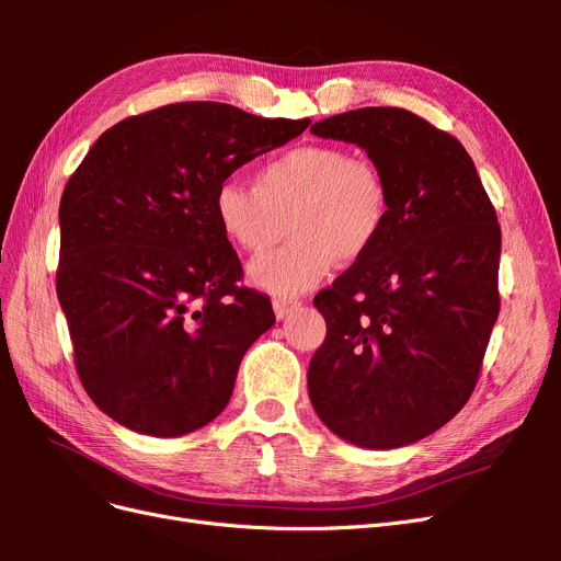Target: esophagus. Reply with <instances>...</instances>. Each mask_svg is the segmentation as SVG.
I'll use <instances>...</instances> for the list:
<instances>
[{"label":"esophagus","instance_id":"34e87169","mask_svg":"<svg viewBox=\"0 0 561 561\" xmlns=\"http://www.w3.org/2000/svg\"><path fill=\"white\" fill-rule=\"evenodd\" d=\"M299 299H295V297H276L274 299V311H276V318L278 320H283V318H287L290 316L297 307H299Z\"/></svg>","mask_w":561,"mask_h":561}]
</instances>
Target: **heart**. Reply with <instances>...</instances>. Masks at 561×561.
I'll use <instances>...</instances> for the list:
<instances>
[{
  "mask_svg": "<svg viewBox=\"0 0 561 561\" xmlns=\"http://www.w3.org/2000/svg\"><path fill=\"white\" fill-rule=\"evenodd\" d=\"M225 239L252 260L266 257L290 229L293 243L254 262V285L276 295L316 287L334 268L365 260L390 215L379 168L339 145H299L268 159L254 184L225 180L213 198Z\"/></svg>",
  "mask_w": 561,
  "mask_h": 561,
  "instance_id": "obj_1",
  "label": "heart"
}]
</instances>
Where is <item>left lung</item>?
<instances>
[{
  "instance_id": "obj_1",
  "label": "left lung",
  "mask_w": 561,
  "mask_h": 561,
  "mask_svg": "<svg viewBox=\"0 0 561 561\" xmlns=\"http://www.w3.org/2000/svg\"><path fill=\"white\" fill-rule=\"evenodd\" d=\"M367 151L390 194L377 248L313 299L328 336L309 396L351 445L396 449L443 428L472 396L499 318L501 227L463 145L402 107L311 126Z\"/></svg>"
}]
</instances>
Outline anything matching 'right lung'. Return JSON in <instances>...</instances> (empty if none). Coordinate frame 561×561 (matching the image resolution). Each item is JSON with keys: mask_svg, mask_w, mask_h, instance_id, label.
<instances>
[{"mask_svg": "<svg viewBox=\"0 0 561 561\" xmlns=\"http://www.w3.org/2000/svg\"><path fill=\"white\" fill-rule=\"evenodd\" d=\"M309 124L165 105L105 130L67 180L56 290L77 375L116 423L178 437L227 407L245 351L276 316L239 285L215 190Z\"/></svg>", "mask_w": 561, "mask_h": 561, "instance_id": "add662e5", "label": "right lung"}]
</instances>
